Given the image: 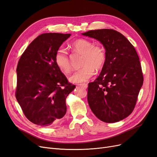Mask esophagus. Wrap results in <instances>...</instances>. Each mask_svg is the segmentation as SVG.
<instances>
[{
	"label": "esophagus",
	"instance_id": "34e87169",
	"mask_svg": "<svg viewBox=\"0 0 157 157\" xmlns=\"http://www.w3.org/2000/svg\"><path fill=\"white\" fill-rule=\"evenodd\" d=\"M78 86H81V87H83L85 89H87L88 87L87 83H80V84H78Z\"/></svg>",
	"mask_w": 157,
	"mask_h": 157
}]
</instances>
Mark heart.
<instances>
[{"instance_id":"obj_1","label":"heart","mask_w":157,"mask_h":157,"mask_svg":"<svg viewBox=\"0 0 157 157\" xmlns=\"http://www.w3.org/2000/svg\"><path fill=\"white\" fill-rule=\"evenodd\" d=\"M70 47L74 52L82 54L81 65L83 67L75 71L69 78L74 83L87 82L95 73V70H99L103 67L105 61L104 48L98 44H93L89 40L79 38L70 44ZM55 62L58 68L64 74L71 70V64L67 51L59 48L55 55Z\"/></svg>"}]
</instances>
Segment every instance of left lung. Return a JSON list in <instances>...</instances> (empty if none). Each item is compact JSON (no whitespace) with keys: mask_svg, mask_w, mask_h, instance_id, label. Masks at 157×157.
I'll return each instance as SVG.
<instances>
[{"mask_svg":"<svg viewBox=\"0 0 157 157\" xmlns=\"http://www.w3.org/2000/svg\"><path fill=\"white\" fill-rule=\"evenodd\" d=\"M82 34L98 40L105 49L102 71L89 83V107L102 121L118 122L133 112L143 85L138 55L127 38L115 30H91Z\"/></svg>","mask_w":157,"mask_h":157,"instance_id":"8db88e82","label":"left lung"}]
</instances>
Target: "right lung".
Returning <instances> with one entry per match:
<instances>
[{
  "mask_svg": "<svg viewBox=\"0 0 157 157\" xmlns=\"http://www.w3.org/2000/svg\"><path fill=\"white\" fill-rule=\"evenodd\" d=\"M70 35L40 34L19 60L15 94L25 117L35 124H57L67 113L66 98L75 86L58 68L55 55Z\"/></svg>",
  "mask_w": 157,
  "mask_h": 157,
  "instance_id": "add662e5",
  "label": "right lung"
}]
</instances>
